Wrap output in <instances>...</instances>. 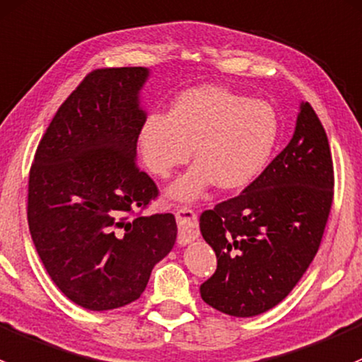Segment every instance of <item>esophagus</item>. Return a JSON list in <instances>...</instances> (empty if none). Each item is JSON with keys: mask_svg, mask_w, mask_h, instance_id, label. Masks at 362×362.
<instances>
[{"mask_svg": "<svg viewBox=\"0 0 362 362\" xmlns=\"http://www.w3.org/2000/svg\"><path fill=\"white\" fill-rule=\"evenodd\" d=\"M176 221L177 242H180V244H189V242H193L199 237V221H197V214L192 209H176Z\"/></svg>", "mask_w": 362, "mask_h": 362, "instance_id": "34e87169", "label": "esophagus"}]
</instances>
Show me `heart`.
Wrapping results in <instances>:
<instances>
[{"instance_id": "obj_1", "label": "heart", "mask_w": 362, "mask_h": 362, "mask_svg": "<svg viewBox=\"0 0 362 362\" xmlns=\"http://www.w3.org/2000/svg\"><path fill=\"white\" fill-rule=\"evenodd\" d=\"M281 134V118L270 103L225 87L202 85L181 92L167 115L150 113L137 130L141 162L156 177L197 162L167 189L177 202L200 199L216 182L240 189L267 169Z\"/></svg>"}]
</instances>
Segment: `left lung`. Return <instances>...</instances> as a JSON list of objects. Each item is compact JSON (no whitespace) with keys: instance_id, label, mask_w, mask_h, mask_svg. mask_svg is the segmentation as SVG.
<instances>
[{"instance_id":"left-lung-1","label":"left lung","mask_w":362,"mask_h":362,"mask_svg":"<svg viewBox=\"0 0 362 362\" xmlns=\"http://www.w3.org/2000/svg\"><path fill=\"white\" fill-rule=\"evenodd\" d=\"M333 186L326 130L310 104L300 103L288 146L240 195L200 216V232L218 258L200 286L202 300L233 317L281 303L317 255Z\"/></svg>"}]
</instances>
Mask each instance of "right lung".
Wrapping results in <instances>:
<instances>
[{"label":"right lung","mask_w":362,"mask_h":362,"mask_svg":"<svg viewBox=\"0 0 362 362\" xmlns=\"http://www.w3.org/2000/svg\"><path fill=\"white\" fill-rule=\"evenodd\" d=\"M148 78V68L87 74L55 113L29 173L28 223L40 259L88 310L136 301L176 242L170 212L129 218L158 195L136 163Z\"/></svg>","instance_id":"obj_1"}]
</instances>
